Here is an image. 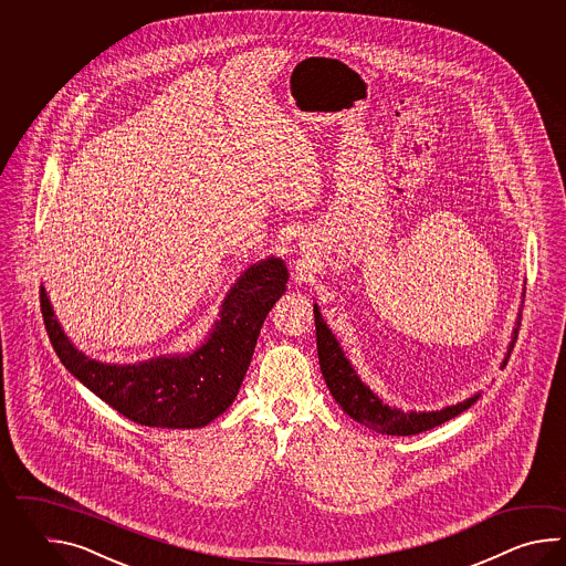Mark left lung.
<instances>
[{"label":"left lung","mask_w":566,"mask_h":566,"mask_svg":"<svg viewBox=\"0 0 566 566\" xmlns=\"http://www.w3.org/2000/svg\"><path fill=\"white\" fill-rule=\"evenodd\" d=\"M526 293H522V297ZM522 305H524V300H522ZM313 317H315V336H317V356H319V368L324 374L325 385H327L332 397L336 398L337 405L342 407L346 415H349L354 421L360 422L364 427L373 429L376 433L407 437V434H419L422 431H429L433 427H439L443 422L455 419L458 415L470 409L471 405L480 398V392H478V395H473L463 402L451 405V407L441 410H429V412H417V410L405 412V410L397 409V407H388L386 402L374 395L368 386L361 382L360 376L356 374L354 366L344 356V349L339 348L336 336L325 324L317 303L313 305ZM520 319H522V312L517 313L516 327H514L507 354H505L504 361H502V368H505L507 358H510L514 344H516Z\"/></svg>","instance_id":"8db88e82"}]
</instances>
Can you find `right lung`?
Instances as JSON below:
<instances>
[{
    "label": "right lung",
    "mask_w": 566,
    "mask_h": 566,
    "mask_svg": "<svg viewBox=\"0 0 566 566\" xmlns=\"http://www.w3.org/2000/svg\"><path fill=\"white\" fill-rule=\"evenodd\" d=\"M287 279V266L277 256L244 269L200 348L137 364L88 358L62 332L44 287L40 305L50 342L66 370L108 407L145 427L198 429L234 402L266 313L285 293Z\"/></svg>",
    "instance_id": "obj_1"
}]
</instances>
